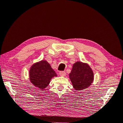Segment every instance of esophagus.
Returning <instances> with one entry per match:
<instances>
[{
  "instance_id": "esophagus-1",
  "label": "esophagus",
  "mask_w": 123,
  "mask_h": 123,
  "mask_svg": "<svg viewBox=\"0 0 123 123\" xmlns=\"http://www.w3.org/2000/svg\"><path fill=\"white\" fill-rule=\"evenodd\" d=\"M59 74H60V75L61 76H62V77H65V76H66V73L65 72L61 71Z\"/></svg>"
}]
</instances>
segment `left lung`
Masks as SVG:
<instances>
[{
    "mask_svg": "<svg viewBox=\"0 0 123 123\" xmlns=\"http://www.w3.org/2000/svg\"><path fill=\"white\" fill-rule=\"evenodd\" d=\"M69 78L75 90H83L92 84L94 80V73L88 63L78 61L73 65Z\"/></svg>",
    "mask_w": 123,
    "mask_h": 123,
    "instance_id": "8db88e82",
    "label": "left lung"
}]
</instances>
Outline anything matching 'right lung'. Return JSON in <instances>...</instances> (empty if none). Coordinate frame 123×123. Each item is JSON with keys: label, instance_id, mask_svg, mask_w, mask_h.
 <instances>
[{"label": "right lung", "instance_id": "add662e5", "mask_svg": "<svg viewBox=\"0 0 123 123\" xmlns=\"http://www.w3.org/2000/svg\"><path fill=\"white\" fill-rule=\"evenodd\" d=\"M29 74L32 84L41 90L45 89L48 86L52 78L57 76L50 65L45 60L33 63Z\"/></svg>", "mask_w": 123, "mask_h": 123}]
</instances>
